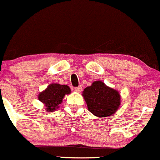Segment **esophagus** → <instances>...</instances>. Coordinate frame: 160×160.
Listing matches in <instances>:
<instances>
[{
    "label": "esophagus",
    "instance_id": "esophagus-1",
    "mask_svg": "<svg viewBox=\"0 0 160 160\" xmlns=\"http://www.w3.org/2000/svg\"><path fill=\"white\" fill-rule=\"evenodd\" d=\"M82 87H81V86L76 87V88H75V91L78 92V93H80V92H82Z\"/></svg>",
    "mask_w": 160,
    "mask_h": 160
}]
</instances>
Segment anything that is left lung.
<instances>
[{
	"mask_svg": "<svg viewBox=\"0 0 160 160\" xmlns=\"http://www.w3.org/2000/svg\"><path fill=\"white\" fill-rule=\"evenodd\" d=\"M82 96L90 112L102 118L112 116L121 104V95L116 89L107 86L102 81H95L82 92Z\"/></svg>",
	"mask_w": 160,
	"mask_h": 160,
	"instance_id": "8db88e82",
	"label": "left lung"
}]
</instances>
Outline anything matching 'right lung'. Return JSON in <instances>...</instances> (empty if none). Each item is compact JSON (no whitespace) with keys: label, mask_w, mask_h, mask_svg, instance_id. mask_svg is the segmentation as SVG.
Instances as JSON below:
<instances>
[{"label":"right lung","mask_w":160,"mask_h":160,"mask_svg":"<svg viewBox=\"0 0 160 160\" xmlns=\"http://www.w3.org/2000/svg\"><path fill=\"white\" fill-rule=\"evenodd\" d=\"M71 93L70 88L66 85L52 83L38 95V100L45 106L46 112H52L59 108L64 97Z\"/></svg>","instance_id":"obj_1"}]
</instances>
